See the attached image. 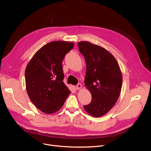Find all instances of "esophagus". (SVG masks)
Returning <instances> with one entry per match:
<instances>
[{
    "instance_id": "obj_1",
    "label": "esophagus",
    "mask_w": 151,
    "mask_h": 151,
    "mask_svg": "<svg viewBox=\"0 0 151 151\" xmlns=\"http://www.w3.org/2000/svg\"><path fill=\"white\" fill-rule=\"evenodd\" d=\"M82 88V84H80V83H78V84L76 85V88L77 90H79V89H80Z\"/></svg>"
}]
</instances>
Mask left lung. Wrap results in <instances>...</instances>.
<instances>
[{
    "label": "left lung",
    "mask_w": 151,
    "mask_h": 151,
    "mask_svg": "<svg viewBox=\"0 0 151 151\" xmlns=\"http://www.w3.org/2000/svg\"><path fill=\"white\" fill-rule=\"evenodd\" d=\"M85 57L86 72L84 82L92 95L91 101L84 106L91 115L106 114L117 102L122 86V75L115 57L106 50L88 42H78Z\"/></svg>",
    "instance_id": "8db88e82"
}]
</instances>
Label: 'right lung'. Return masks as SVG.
I'll list each match as a JSON object with an SVG mask.
<instances>
[{
    "label": "right lung",
    "instance_id": "right-lung-1",
    "mask_svg": "<svg viewBox=\"0 0 151 151\" xmlns=\"http://www.w3.org/2000/svg\"><path fill=\"white\" fill-rule=\"evenodd\" d=\"M74 43L54 41L46 44L34 55L25 69V83L31 101L46 114L59 111L70 94L63 80L62 62Z\"/></svg>",
    "mask_w": 151,
    "mask_h": 151
}]
</instances>
